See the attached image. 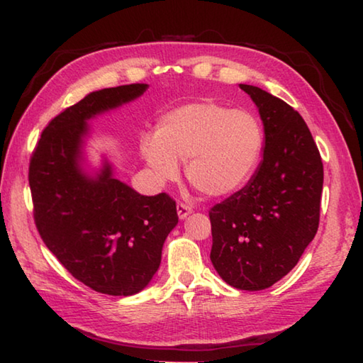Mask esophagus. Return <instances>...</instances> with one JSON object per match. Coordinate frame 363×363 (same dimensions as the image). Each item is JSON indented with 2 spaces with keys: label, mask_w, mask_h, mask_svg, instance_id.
<instances>
[{
  "label": "esophagus",
  "mask_w": 363,
  "mask_h": 363,
  "mask_svg": "<svg viewBox=\"0 0 363 363\" xmlns=\"http://www.w3.org/2000/svg\"><path fill=\"white\" fill-rule=\"evenodd\" d=\"M177 213H178V218L185 220L188 215L193 213V207L188 206V204H183V202H178V204H177Z\"/></svg>",
  "instance_id": "1"
}]
</instances>
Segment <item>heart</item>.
I'll return each instance as SVG.
<instances>
[{
  "instance_id": "1",
  "label": "heart",
  "mask_w": 363,
  "mask_h": 363,
  "mask_svg": "<svg viewBox=\"0 0 363 363\" xmlns=\"http://www.w3.org/2000/svg\"><path fill=\"white\" fill-rule=\"evenodd\" d=\"M263 145V127L250 111L194 101L164 114L156 135L142 138L140 152L159 183L177 180L178 161H186L189 183L220 198L250 180Z\"/></svg>"
}]
</instances>
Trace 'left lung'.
I'll use <instances>...</instances> for the list:
<instances>
[{
	"instance_id": "obj_1",
	"label": "left lung",
	"mask_w": 363,
	"mask_h": 363,
	"mask_svg": "<svg viewBox=\"0 0 363 363\" xmlns=\"http://www.w3.org/2000/svg\"><path fill=\"white\" fill-rule=\"evenodd\" d=\"M263 121V161L247 185L208 212L211 259L239 290H264L295 268L319 228L323 165L304 119L263 89L239 84Z\"/></svg>"
}]
</instances>
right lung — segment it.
Listing matches in <instances>:
<instances>
[{
    "label": "right lung",
    "mask_w": 363,
    "mask_h": 363,
    "mask_svg": "<svg viewBox=\"0 0 363 363\" xmlns=\"http://www.w3.org/2000/svg\"><path fill=\"white\" fill-rule=\"evenodd\" d=\"M146 89L127 84L87 94L50 121L30 161L35 223L44 244L74 279L113 296L135 295L151 282L178 215L170 196H143L118 180L106 157L99 170L84 167L87 121Z\"/></svg>",
    "instance_id": "right-lung-1"
}]
</instances>
